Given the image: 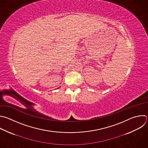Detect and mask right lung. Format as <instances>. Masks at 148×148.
Here are the masks:
<instances>
[{
	"mask_svg": "<svg viewBox=\"0 0 148 148\" xmlns=\"http://www.w3.org/2000/svg\"><path fill=\"white\" fill-rule=\"evenodd\" d=\"M57 89H58V88H57Z\"/></svg>",
	"mask_w": 148,
	"mask_h": 148,
	"instance_id": "add662e5",
	"label": "right lung"
}]
</instances>
